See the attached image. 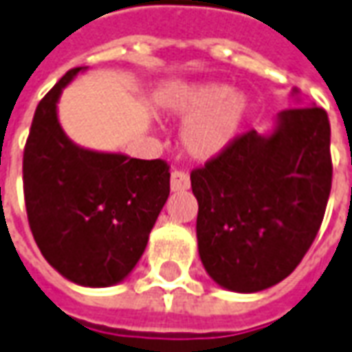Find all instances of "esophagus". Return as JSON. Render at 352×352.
I'll list each match as a JSON object with an SVG mask.
<instances>
[{
    "label": "esophagus",
    "mask_w": 352,
    "mask_h": 352,
    "mask_svg": "<svg viewBox=\"0 0 352 352\" xmlns=\"http://www.w3.org/2000/svg\"><path fill=\"white\" fill-rule=\"evenodd\" d=\"M190 186V179L184 171H173L171 173V190L179 192V190H186Z\"/></svg>",
    "instance_id": "1"
}]
</instances>
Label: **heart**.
Segmentation results:
<instances>
[{"label":"heart","instance_id":"heart-1","mask_svg":"<svg viewBox=\"0 0 352 352\" xmlns=\"http://www.w3.org/2000/svg\"><path fill=\"white\" fill-rule=\"evenodd\" d=\"M158 104L188 118L181 139L186 152L198 160L217 158L232 146L250 112L244 93L225 83H173L160 91Z\"/></svg>","mask_w":352,"mask_h":352}]
</instances>
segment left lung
<instances>
[{"label":"left lung","instance_id":"1","mask_svg":"<svg viewBox=\"0 0 352 352\" xmlns=\"http://www.w3.org/2000/svg\"><path fill=\"white\" fill-rule=\"evenodd\" d=\"M278 112L272 131L240 135L217 158L190 173L198 200L201 265L219 286L255 294L301 263L322 225L331 188L326 110Z\"/></svg>","mask_w":352,"mask_h":352}]
</instances>
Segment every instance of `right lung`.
I'll return each mask as SVG.
<instances>
[{"mask_svg": "<svg viewBox=\"0 0 352 352\" xmlns=\"http://www.w3.org/2000/svg\"><path fill=\"white\" fill-rule=\"evenodd\" d=\"M85 66L66 72L41 99L24 146L22 181L41 255L78 286L108 287L129 276L169 196V166L68 139L56 102Z\"/></svg>", "mask_w": 352, "mask_h": 352, "instance_id": "obj_1", "label": "right lung"}]
</instances>
